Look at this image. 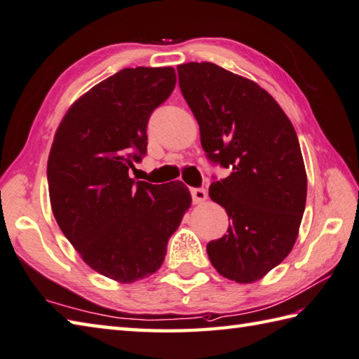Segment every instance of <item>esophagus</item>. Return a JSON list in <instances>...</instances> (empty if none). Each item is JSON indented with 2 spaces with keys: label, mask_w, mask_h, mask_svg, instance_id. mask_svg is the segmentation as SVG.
<instances>
[{
  "label": "esophagus",
  "mask_w": 359,
  "mask_h": 359,
  "mask_svg": "<svg viewBox=\"0 0 359 359\" xmlns=\"http://www.w3.org/2000/svg\"><path fill=\"white\" fill-rule=\"evenodd\" d=\"M191 196L194 203H201L207 199V191L203 188H191Z\"/></svg>",
  "instance_id": "obj_1"
}]
</instances>
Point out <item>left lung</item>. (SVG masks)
<instances>
[{
	"mask_svg": "<svg viewBox=\"0 0 359 359\" xmlns=\"http://www.w3.org/2000/svg\"><path fill=\"white\" fill-rule=\"evenodd\" d=\"M207 158L230 175L208 194L226 208L227 235L207 244L215 269L238 283L263 278L290 254L306 202L297 133L258 83L210 62L177 67Z\"/></svg>",
	"mask_w": 359,
	"mask_h": 359,
	"instance_id": "left-lung-1",
	"label": "left lung"
}]
</instances>
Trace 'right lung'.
<instances>
[{"label": "right lung", "mask_w": 359, "mask_h": 359, "mask_svg": "<svg viewBox=\"0 0 359 359\" xmlns=\"http://www.w3.org/2000/svg\"><path fill=\"white\" fill-rule=\"evenodd\" d=\"M175 87V72L124 68L81 96L63 116L48 158L49 199L83 262L121 283L152 276L191 205L182 182H135L147 121Z\"/></svg>", "instance_id": "1"}]
</instances>
